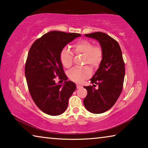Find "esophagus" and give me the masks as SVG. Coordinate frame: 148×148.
<instances>
[{
  "instance_id": "esophagus-1",
  "label": "esophagus",
  "mask_w": 148,
  "mask_h": 148,
  "mask_svg": "<svg viewBox=\"0 0 148 148\" xmlns=\"http://www.w3.org/2000/svg\"><path fill=\"white\" fill-rule=\"evenodd\" d=\"M81 87H82V86H80V85H79V84H76V88L77 89H79V88H81Z\"/></svg>"
}]
</instances>
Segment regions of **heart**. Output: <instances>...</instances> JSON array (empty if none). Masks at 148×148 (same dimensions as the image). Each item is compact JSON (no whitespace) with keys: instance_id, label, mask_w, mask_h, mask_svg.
Wrapping results in <instances>:
<instances>
[{"instance_id":"heart-1","label":"heart","mask_w":148,"mask_h":148,"mask_svg":"<svg viewBox=\"0 0 148 148\" xmlns=\"http://www.w3.org/2000/svg\"><path fill=\"white\" fill-rule=\"evenodd\" d=\"M74 52L76 54H83V64H88L92 69L100 66L104 57V51L102 47L87 40H80L72 46ZM73 54L70 50L64 47L60 53V61L62 66L69 69L73 64ZM91 74V70L88 66L82 67H75L69 71L68 76L69 79L76 83H82L89 77Z\"/></svg>"}]
</instances>
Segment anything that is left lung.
Masks as SVG:
<instances>
[{
	"instance_id": "1",
	"label": "left lung",
	"mask_w": 148,
	"mask_h": 148,
	"mask_svg": "<svg viewBox=\"0 0 148 148\" xmlns=\"http://www.w3.org/2000/svg\"><path fill=\"white\" fill-rule=\"evenodd\" d=\"M85 35L99 42L104 57L99 68L90 79L93 85L84 87L87 95L84 104L91 113L102 114L114 106L121 94L125 77V62L118 42L109 35L101 32ZM97 84L98 87L95 88Z\"/></svg>"
}]
</instances>
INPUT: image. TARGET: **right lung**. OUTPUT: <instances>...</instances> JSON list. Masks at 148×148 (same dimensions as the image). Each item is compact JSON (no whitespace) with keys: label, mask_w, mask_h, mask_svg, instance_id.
Returning <instances> with one entry per match:
<instances>
[{"label":"right lung","mask_w":148,"mask_h":148,"mask_svg":"<svg viewBox=\"0 0 148 148\" xmlns=\"http://www.w3.org/2000/svg\"><path fill=\"white\" fill-rule=\"evenodd\" d=\"M80 36L74 32L50 31L35 40L29 49L25 66L29 91L38 108L50 116L63 113L76 90L74 82L66 81L60 53L67 44ZM57 76L65 80L63 86L55 83Z\"/></svg>","instance_id":"1"}]
</instances>
